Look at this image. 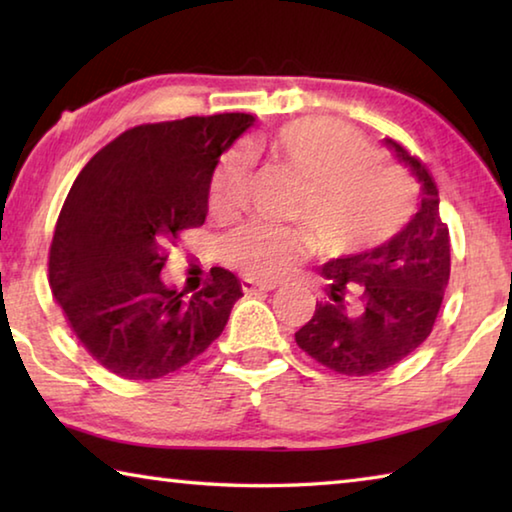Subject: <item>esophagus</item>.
Segmentation results:
<instances>
[{"mask_svg": "<svg viewBox=\"0 0 512 512\" xmlns=\"http://www.w3.org/2000/svg\"><path fill=\"white\" fill-rule=\"evenodd\" d=\"M275 287H277V282H262V280H253V277H241V289H244V293L273 291Z\"/></svg>", "mask_w": 512, "mask_h": 512, "instance_id": "obj_1", "label": "esophagus"}]
</instances>
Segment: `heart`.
<instances>
[{
	"mask_svg": "<svg viewBox=\"0 0 512 512\" xmlns=\"http://www.w3.org/2000/svg\"><path fill=\"white\" fill-rule=\"evenodd\" d=\"M280 167L309 185L300 219L314 228L325 255H361L384 246L413 214V185L400 169L379 164V153L336 121L305 117L268 137ZM248 162L232 160L210 192L214 219L228 221L244 210ZM305 228L246 225L223 241L225 264L257 280L289 273L314 246Z\"/></svg>",
	"mask_w": 512,
	"mask_h": 512,
	"instance_id": "1",
	"label": "heart"
}]
</instances>
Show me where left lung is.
I'll list each match as a JSON object with an SVG mask.
<instances>
[{
    "label": "left lung",
    "instance_id": "8db88e82",
    "mask_svg": "<svg viewBox=\"0 0 512 512\" xmlns=\"http://www.w3.org/2000/svg\"><path fill=\"white\" fill-rule=\"evenodd\" d=\"M422 185L409 225L370 253L332 259L314 316L296 332L302 352L345 377L375 375L409 357L436 323L449 282V230L427 167L386 137Z\"/></svg>",
    "mask_w": 512,
    "mask_h": 512
}]
</instances>
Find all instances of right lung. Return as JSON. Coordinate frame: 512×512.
<instances>
[{"mask_svg":"<svg viewBox=\"0 0 512 512\" xmlns=\"http://www.w3.org/2000/svg\"><path fill=\"white\" fill-rule=\"evenodd\" d=\"M246 112L128 128L76 176L49 246V287L76 339L124 379H160L216 341L241 284L214 266L189 296L164 284L167 246L201 228L216 164Z\"/></svg>","mask_w":512,"mask_h":512,"instance_id":"1","label":"right lung"}]
</instances>
